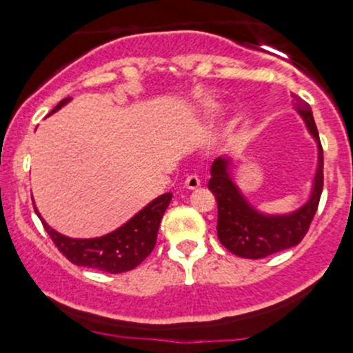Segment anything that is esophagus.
<instances>
[{"label":"esophagus","instance_id":"obj_1","mask_svg":"<svg viewBox=\"0 0 353 353\" xmlns=\"http://www.w3.org/2000/svg\"><path fill=\"white\" fill-rule=\"evenodd\" d=\"M184 186H186L188 190H198V188L201 186V181H199L196 174H191V176H188L186 181H184Z\"/></svg>","mask_w":353,"mask_h":353}]
</instances>
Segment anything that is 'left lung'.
<instances>
[{
    "label": "left lung",
    "instance_id": "obj_1",
    "mask_svg": "<svg viewBox=\"0 0 353 353\" xmlns=\"http://www.w3.org/2000/svg\"><path fill=\"white\" fill-rule=\"evenodd\" d=\"M295 110L304 119L305 128L318 145V167L312 179L311 196L301 208L290 213L270 215L256 210L245 199L230 176V157H219L212 163L208 188L215 194L219 206L216 234L222 245L236 256L248 259L266 258L270 254L294 248L304 239L318 210L323 193V147L318 128L309 104L295 97Z\"/></svg>",
    "mask_w": 353,
    "mask_h": 353
}]
</instances>
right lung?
Wrapping results in <instances>:
<instances>
[{
	"instance_id": "1",
	"label": "right lung",
	"mask_w": 353,
	"mask_h": 353,
	"mask_svg": "<svg viewBox=\"0 0 353 353\" xmlns=\"http://www.w3.org/2000/svg\"><path fill=\"white\" fill-rule=\"evenodd\" d=\"M70 101V97L63 99L52 109V112L61 109ZM170 199H172V193L160 194L154 201L143 206L137 215L131 216L119 229L112 230L105 236L94 237V239H73V237L63 236L48 225L37 208H35V213L41 219L46 232L51 236L56 248L73 265L87 266V268H95L108 273H123L137 268L154 251L160 220H162Z\"/></svg>"
}]
</instances>
